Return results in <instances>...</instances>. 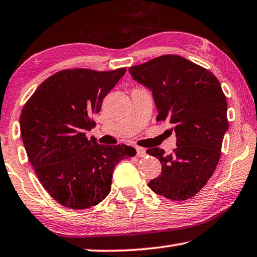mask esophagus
Returning <instances> with one entry per match:
<instances>
[{"label": "esophagus", "instance_id": "obj_1", "mask_svg": "<svg viewBox=\"0 0 257 257\" xmlns=\"http://www.w3.org/2000/svg\"><path fill=\"white\" fill-rule=\"evenodd\" d=\"M136 153H138V157H141V158H144V157H146V155H147V152H146V149L142 148V147H136Z\"/></svg>", "mask_w": 257, "mask_h": 257}]
</instances>
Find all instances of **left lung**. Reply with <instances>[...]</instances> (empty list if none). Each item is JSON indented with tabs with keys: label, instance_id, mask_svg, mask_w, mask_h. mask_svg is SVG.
<instances>
[{
	"label": "left lung",
	"instance_id": "obj_1",
	"mask_svg": "<svg viewBox=\"0 0 257 257\" xmlns=\"http://www.w3.org/2000/svg\"><path fill=\"white\" fill-rule=\"evenodd\" d=\"M129 73L151 90L157 121L171 123L177 138L171 154L159 147L147 151L162 166L148 186L171 200H186L199 192L218 164L229 128L222 86L210 71L173 54L132 66Z\"/></svg>",
	"mask_w": 257,
	"mask_h": 257
}]
</instances>
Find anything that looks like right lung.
Instances as JSON below:
<instances>
[{"label":"right lung","mask_w":257,"mask_h":257,"mask_svg":"<svg viewBox=\"0 0 257 257\" xmlns=\"http://www.w3.org/2000/svg\"><path fill=\"white\" fill-rule=\"evenodd\" d=\"M125 71H60L41 83L22 109L28 160L45 190L65 207L100 203L111 190L116 165L136 154L131 146H100L85 136L93 126L91 116Z\"/></svg>","instance_id":"add662e5"}]
</instances>
